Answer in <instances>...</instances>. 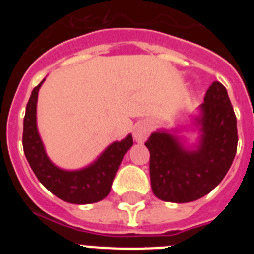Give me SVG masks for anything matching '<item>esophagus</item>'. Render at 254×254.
<instances>
[{
  "mask_svg": "<svg viewBox=\"0 0 254 254\" xmlns=\"http://www.w3.org/2000/svg\"><path fill=\"white\" fill-rule=\"evenodd\" d=\"M149 134H150V126L147 125V123L142 122L140 123V125L136 126L133 136H134V140L137 141V142H143V141L149 137Z\"/></svg>",
  "mask_w": 254,
  "mask_h": 254,
  "instance_id": "1",
  "label": "esophagus"
}]
</instances>
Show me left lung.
<instances>
[{"label": "left lung", "instance_id": "8db88e82", "mask_svg": "<svg viewBox=\"0 0 254 254\" xmlns=\"http://www.w3.org/2000/svg\"><path fill=\"white\" fill-rule=\"evenodd\" d=\"M201 109L202 136L197 151H186L165 132H155L145 142L152 192L163 201L185 203L206 196L223 181L234 160L237 117L223 84L212 82Z\"/></svg>", "mask_w": 254, "mask_h": 254}]
</instances>
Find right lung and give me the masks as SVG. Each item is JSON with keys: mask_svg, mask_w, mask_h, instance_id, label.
I'll list each match as a JSON object with an SVG mask.
<instances>
[{"mask_svg": "<svg viewBox=\"0 0 254 254\" xmlns=\"http://www.w3.org/2000/svg\"><path fill=\"white\" fill-rule=\"evenodd\" d=\"M43 81L31 91L24 117L22 147L29 165L40 183L66 202L86 205L102 201L111 192L112 182L123 156L133 145L132 136L128 134L121 142L112 143L93 165L85 169L66 172L57 168L46 155L37 129L38 91Z\"/></svg>", "mask_w": 254, "mask_h": 254, "instance_id": "1", "label": "right lung"}]
</instances>
